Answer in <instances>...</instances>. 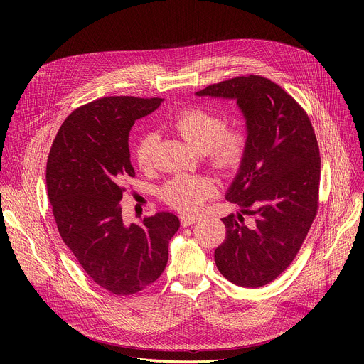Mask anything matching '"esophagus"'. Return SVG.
Returning <instances> with one entry per match:
<instances>
[{
    "mask_svg": "<svg viewBox=\"0 0 364 364\" xmlns=\"http://www.w3.org/2000/svg\"><path fill=\"white\" fill-rule=\"evenodd\" d=\"M197 220H198V218H197V216H193V215H186V216H181V218H180V222H181V226H183V228H187V226L196 223Z\"/></svg>",
    "mask_w": 364,
    "mask_h": 364,
    "instance_id": "34e87169",
    "label": "esophagus"
}]
</instances>
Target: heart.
Instances as JSON below:
<instances>
[{
    "mask_svg": "<svg viewBox=\"0 0 364 364\" xmlns=\"http://www.w3.org/2000/svg\"><path fill=\"white\" fill-rule=\"evenodd\" d=\"M226 119L220 114L201 107H187L173 119V129L191 146L204 152L207 161L223 174L239 170L243 164L249 138L243 128H226ZM157 138L154 134L139 136L132 149L135 164L141 170L154 166V152ZM213 178L207 176H177L161 190L164 201L180 212H196L203 203L216 194Z\"/></svg>",
    "mask_w": 364,
    "mask_h": 364,
    "instance_id": "1",
    "label": "heart"
}]
</instances>
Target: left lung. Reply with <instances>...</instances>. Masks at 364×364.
Returning a JSON list of instances; mask_svg holds the SVG:
<instances>
[{"label":"left lung","mask_w":364,"mask_h":364,"mask_svg":"<svg viewBox=\"0 0 364 364\" xmlns=\"http://www.w3.org/2000/svg\"><path fill=\"white\" fill-rule=\"evenodd\" d=\"M197 95L236 99L246 118L247 152L226 193L240 213L222 219L226 239L215 261L230 282L264 287L292 264L317 216L321 159L314 128L289 93L259 75L213 83ZM243 215L252 218L249 227Z\"/></svg>","instance_id":"1"}]
</instances>
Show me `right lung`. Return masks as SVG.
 I'll use <instances>...</instances> for the list:
<instances>
[{"instance_id": "1", "label": "right lung", "mask_w": 364, "mask_h": 364, "mask_svg": "<svg viewBox=\"0 0 364 364\" xmlns=\"http://www.w3.org/2000/svg\"><path fill=\"white\" fill-rule=\"evenodd\" d=\"M161 100L107 96L79 107L62 124L47 159V194L63 242L93 282L119 296L161 277L168 242L180 228L168 212L141 225L122 219L124 184L135 177L129 131Z\"/></svg>"}]
</instances>
